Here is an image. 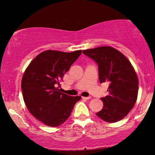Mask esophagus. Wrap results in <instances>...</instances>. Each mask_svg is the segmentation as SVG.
I'll list each match as a JSON object with an SVG mask.
<instances>
[{
	"label": "esophagus",
	"instance_id": "obj_1",
	"mask_svg": "<svg viewBox=\"0 0 155 155\" xmlns=\"http://www.w3.org/2000/svg\"><path fill=\"white\" fill-rule=\"evenodd\" d=\"M83 99L85 100H90L91 99V96H88V97H83Z\"/></svg>",
	"mask_w": 155,
	"mask_h": 155
}]
</instances>
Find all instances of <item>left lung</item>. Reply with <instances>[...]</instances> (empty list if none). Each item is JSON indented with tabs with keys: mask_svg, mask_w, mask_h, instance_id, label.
Masks as SVG:
<instances>
[{
	"mask_svg": "<svg viewBox=\"0 0 155 155\" xmlns=\"http://www.w3.org/2000/svg\"><path fill=\"white\" fill-rule=\"evenodd\" d=\"M83 53L98 64L100 82L109 84V95L101 98L103 107L97 116L111 123L122 120L137 98L139 81L134 68L122 52L111 46L84 50Z\"/></svg>",
	"mask_w": 155,
	"mask_h": 155,
	"instance_id": "left-lung-1",
	"label": "left lung"
}]
</instances>
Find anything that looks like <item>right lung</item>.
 Instances as JSON below:
<instances>
[{
    "label": "right lung",
    "mask_w": 155,
    "mask_h": 155,
    "mask_svg": "<svg viewBox=\"0 0 155 155\" xmlns=\"http://www.w3.org/2000/svg\"><path fill=\"white\" fill-rule=\"evenodd\" d=\"M82 51L41 52L26 68L21 82L23 99L31 114L48 127L66 121L81 96L61 93L60 82Z\"/></svg>",
    "instance_id": "1"
}]
</instances>
